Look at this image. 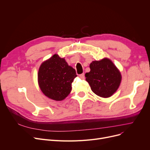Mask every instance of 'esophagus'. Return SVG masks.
<instances>
[{
	"instance_id": "obj_1",
	"label": "esophagus",
	"mask_w": 150,
	"mask_h": 150,
	"mask_svg": "<svg viewBox=\"0 0 150 150\" xmlns=\"http://www.w3.org/2000/svg\"><path fill=\"white\" fill-rule=\"evenodd\" d=\"M80 77L81 78H82V79H84V74H80Z\"/></svg>"
}]
</instances>
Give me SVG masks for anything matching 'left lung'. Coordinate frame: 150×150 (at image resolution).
<instances>
[{
  "label": "left lung",
  "mask_w": 150,
  "mask_h": 150,
  "mask_svg": "<svg viewBox=\"0 0 150 150\" xmlns=\"http://www.w3.org/2000/svg\"><path fill=\"white\" fill-rule=\"evenodd\" d=\"M90 72L85 74L91 90L99 97L108 98L119 88L122 75L112 61L103 58L90 64Z\"/></svg>",
  "instance_id": "left-lung-1"
}]
</instances>
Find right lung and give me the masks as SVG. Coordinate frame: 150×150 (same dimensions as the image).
I'll return each mask as SVG.
<instances>
[{
    "label": "right lung",
    "instance_id": "1",
    "mask_svg": "<svg viewBox=\"0 0 150 150\" xmlns=\"http://www.w3.org/2000/svg\"><path fill=\"white\" fill-rule=\"evenodd\" d=\"M77 76L75 70L64 58L54 55L43 62L38 70V81L41 91L50 99L61 101L72 90V83Z\"/></svg>",
    "mask_w": 150,
    "mask_h": 150
}]
</instances>
